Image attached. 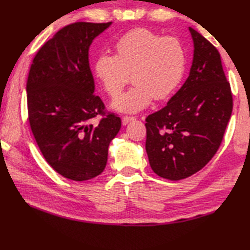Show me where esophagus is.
I'll list each match as a JSON object with an SVG mask.
<instances>
[{
  "label": "esophagus",
  "instance_id": "esophagus-1",
  "mask_svg": "<svg viewBox=\"0 0 250 250\" xmlns=\"http://www.w3.org/2000/svg\"><path fill=\"white\" fill-rule=\"evenodd\" d=\"M135 120H136L135 116H124V118L122 119V124H123V125H127V124L129 123V122L135 121Z\"/></svg>",
  "mask_w": 250,
  "mask_h": 250
}]
</instances>
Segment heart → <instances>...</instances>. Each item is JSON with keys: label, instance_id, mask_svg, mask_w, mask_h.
I'll return each instance as SVG.
<instances>
[{"label": "heart", "instance_id": "heart-1", "mask_svg": "<svg viewBox=\"0 0 250 250\" xmlns=\"http://www.w3.org/2000/svg\"><path fill=\"white\" fill-rule=\"evenodd\" d=\"M114 50V55H99L94 73L112 98L120 95L131 74L135 85L112 104L120 112H139L153 98L157 102L169 98L184 77L186 51L176 37L135 29L119 38Z\"/></svg>", "mask_w": 250, "mask_h": 250}]
</instances>
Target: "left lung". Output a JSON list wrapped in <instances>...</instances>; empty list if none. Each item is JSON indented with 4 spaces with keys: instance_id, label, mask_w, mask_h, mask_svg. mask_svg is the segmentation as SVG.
Instances as JSON below:
<instances>
[{
    "instance_id": "1",
    "label": "left lung",
    "mask_w": 250,
    "mask_h": 250,
    "mask_svg": "<svg viewBox=\"0 0 250 250\" xmlns=\"http://www.w3.org/2000/svg\"><path fill=\"white\" fill-rule=\"evenodd\" d=\"M189 76L167 106L146 119L152 170L179 181L195 174L217 152L233 108L218 50L192 27Z\"/></svg>"
}]
</instances>
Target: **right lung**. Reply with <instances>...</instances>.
<instances>
[{
	"mask_svg": "<svg viewBox=\"0 0 250 250\" xmlns=\"http://www.w3.org/2000/svg\"><path fill=\"white\" fill-rule=\"evenodd\" d=\"M111 25L75 22L36 53L26 82L29 122L46 162L66 179L83 182L104 171L121 119L107 112L88 63L94 38ZM97 115V125L91 121Z\"/></svg>",
	"mask_w": 250,
	"mask_h": 250,
	"instance_id": "obj_1",
	"label": "right lung"
}]
</instances>
